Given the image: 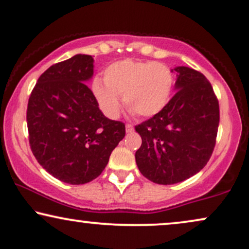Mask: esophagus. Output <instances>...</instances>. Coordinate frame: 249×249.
<instances>
[{"label":"esophagus","instance_id":"obj_1","mask_svg":"<svg viewBox=\"0 0 249 249\" xmlns=\"http://www.w3.org/2000/svg\"><path fill=\"white\" fill-rule=\"evenodd\" d=\"M125 131H127V134H130L134 131V125L131 124H125Z\"/></svg>","mask_w":249,"mask_h":249}]
</instances>
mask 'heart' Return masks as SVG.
<instances>
[{
  "instance_id": "heart-1",
  "label": "heart",
  "mask_w": 249,
  "mask_h": 249,
  "mask_svg": "<svg viewBox=\"0 0 249 249\" xmlns=\"http://www.w3.org/2000/svg\"><path fill=\"white\" fill-rule=\"evenodd\" d=\"M96 79L92 92L106 116L119 115L124 98L131 114L152 118L170 103L174 88V73L164 63L125 59L110 63Z\"/></svg>"
}]
</instances>
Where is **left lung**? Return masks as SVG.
<instances>
[{
  "instance_id": "obj_1",
  "label": "left lung",
  "mask_w": 249,
  "mask_h": 249,
  "mask_svg": "<svg viewBox=\"0 0 249 249\" xmlns=\"http://www.w3.org/2000/svg\"><path fill=\"white\" fill-rule=\"evenodd\" d=\"M176 91L157 115L136 125L142 145L135 153L146 179L173 185L203 168L213 155L219 124V105L203 73L176 67Z\"/></svg>"
}]
</instances>
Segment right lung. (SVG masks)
Masks as SVG:
<instances>
[{
	"instance_id": "1",
	"label": "right lung",
	"mask_w": 249,
	"mask_h": 249,
	"mask_svg": "<svg viewBox=\"0 0 249 249\" xmlns=\"http://www.w3.org/2000/svg\"><path fill=\"white\" fill-rule=\"evenodd\" d=\"M93 57L77 54L40 76L26 112L30 146L54 178L83 185L99 177L124 137V124L107 119L85 84Z\"/></svg>"
}]
</instances>
